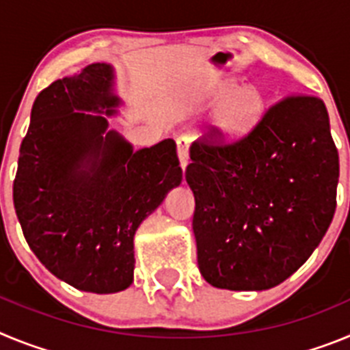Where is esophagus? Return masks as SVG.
I'll return each instance as SVG.
<instances>
[{"mask_svg": "<svg viewBox=\"0 0 350 350\" xmlns=\"http://www.w3.org/2000/svg\"><path fill=\"white\" fill-rule=\"evenodd\" d=\"M177 154L178 159H180L182 170H185V166L189 165V140L185 137L177 138Z\"/></svg>", "mask_w": 350, "mask_h": 350, "instance_id": "1", "label": "esophagus"}]
</instances>
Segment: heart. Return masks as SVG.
I'll list each match as a JSON object with an SVG mask.
<instances>
[{"label":"heart","mask_w":350,"mask_h":350,"mask_svg":"<svg viewBox=\"0 0 350 350\" xmlns=\"http://www.w3.org/2000/svg\"><path fill=\"white\" fill-rule=\"evenodd\" d=\"M219 101H226L219 116V124L230 135H240L254 124L262 113L265 101L256 89H243L234 82L224 83L217 94Z\"/></svg>","instance_id":"b5f03b06"}]
</instances>
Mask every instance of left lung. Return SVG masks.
Returning a JSON list of instances; mask_svg holds the SVG:
<instances>
[{
	"instance_id": "obj_1",
	"label": "left lung",
	"mask_w": 350,
	"mask_h": 350,
	"mask_svg": "<svg viewBox=\"0 0 350 350\" xmlns=\"http://www.w3.org/2000/svg\"><path fill=\"white\" fill-rule=\"evenodd\" d=\"M198 267L213 287L279 286L312 256L336 208L338 150L321 98L287 94L228 142L212 128L191 147Z\"/></svg>"
}]
</instances>
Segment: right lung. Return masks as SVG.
I'll return each instance as SVG.
<instances>
[{
	"mask_svg": "<svg viewBox=\"0 0 350 350\" xmlns=\"http://www.w3.org/2000/svg\"><path fill=\"white\" fill-rule=\"evenodd\" d=\"M112 68L89 64L36 96L21 144L14 206L29 249L57 279L108 295L133 282L140 222L182 182L177 145L133 152L107 131L119 100Z\"/></svg>",
	"mask_w": 350,
	"mask_h": 350,
	"instance_id": "add662e5",
	"label": "right lung"
}]
</instances>
